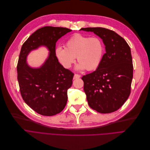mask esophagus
<instances>
[{"instance_id": "1", "label": "esophagus", "mask_w": 150, "mask_h": 150, "mask_svg": "<svg viewBox=\"0 0 150 150\" xmlns=\"http://www.w3.org/2000/svg\"><path fill=\"white\" fill-rule=\"evenodd\" d=\"M80 77H81V75L77 74H75L74 75L73 79H79V78H80Z\"/></svg>"}]
</instances>
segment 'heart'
<instances>
[{"label": "heart", "mask_w": 150, "mask_h": 150, "mask_svg": "<svg viewBox=\"0 0 150 150\" xmlns=\"http://www.w3.org/2000/svg\"><path fill=\"white\" fill-rule=\"evenodd\" d=\"M104 46L103 41L98 37H89L75 34L62 46L55 49V55L61 65L69 68L76 57L78 62L76 68L87 71L96 69L100 65L104 55Z\"/></svg>", "instance_id": "obj_1"}]
</instances>
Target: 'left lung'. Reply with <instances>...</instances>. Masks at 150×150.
<instances>
[{
  "mask_svg": "<svg viewBox=\"0 0 150 150\" xmlns=\"http://www.w3.org/2000/svg\"><path fill=\"white\" fill-rule=\"evenodd\" d=\"M92 32L104 42L105 53L96 71L83 76V90L88 104L98 112H113L129 98L133 77L130 47L114 31L103 27L82 28Z\"/></svg>",
  "mask_w": 150,
  "mask_h": 150,
  "instance_id": "8db88e82",
  "label": "left lung"
}]
</instances>
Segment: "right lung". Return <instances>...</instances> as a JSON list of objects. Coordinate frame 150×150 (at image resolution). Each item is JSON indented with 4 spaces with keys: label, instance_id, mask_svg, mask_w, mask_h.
<instances>
[{
    "label": "right lung",
    "instance_id": "obj_1",
    "mask_svg": "<svg viewBox=\"0 0 150 150\" xmlns=\"http://www.w3.org/2000/svg\"><path fill=\"white\" fill-rule=\"evenodd\" d=\"M68 28L46 26L32 33L21 49L17 65L18 81L24 102L38 113L55 115L67 103V91L73 83L74 73L65 69L55 55L56 42L71 32ZM41 45L50 52L40 68L30 67L26 62L28 54Z\"/></svg>",
    "mask_w": 150,
    "mask_h": 150
}]
</instances>
